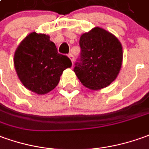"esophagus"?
I'll list each match as a JSON object with an SVG mask.
<instances>
[{"mask_svg":"<svg viewBox=\"0 0 149 149\" xmlns=\"http://www.w3.org/2000/svg\"><path fill=\"white\" fill-rule=\"evenodd\" d=\"M68 57H69V58L70 59V61H72V63H73V61H74V56H73L71 53H70V54H68Z\"/></svg>","mask_w":149,"mask_h":149,"instance_id":"obj_1","label":"esophagus"}]
</instances>
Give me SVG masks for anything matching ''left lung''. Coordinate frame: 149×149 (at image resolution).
Returning a JSON list of instances; mask_svg holds the SVG:
<instances>
[{
	"label": "left lung",
	"instance_id": "left-lung-1",
	"mask_svg": "<svg viewBox=\"0 0 149 149\" xmlns=\"http://www.w3.org/2000/svg\"><path fill=\"white\" fill-rule=\"evenodd\" d=\"M81 52L74 71L85 87L97 90L106 88L115 79L123 62L119 40L100 27L83 34L79 40Z\"/></svg>",
	"mask_w": 149,
	"mask_h": 149
}]
</instances>
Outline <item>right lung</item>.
Returning <instances> with one entry per match:
<instances>
[{
    "mask_svg": "<svg viewBox=\"0 0 149 149\" xmlns=\"http://www.w3.org/2000/svg\"><path fill=\"white\" fill-rule=\"evenodd\" d=\"M14 63L22 84L40 95L56 88L63 70L72 65L67 56L57 53L49 36L36 32L29 34L18 45Z\"/></svg>",
    "mask_w": 149,
    "mask_h": 149,
    "instance_id": "add662e5",
    "label": "right lung"
}]
</instances>
